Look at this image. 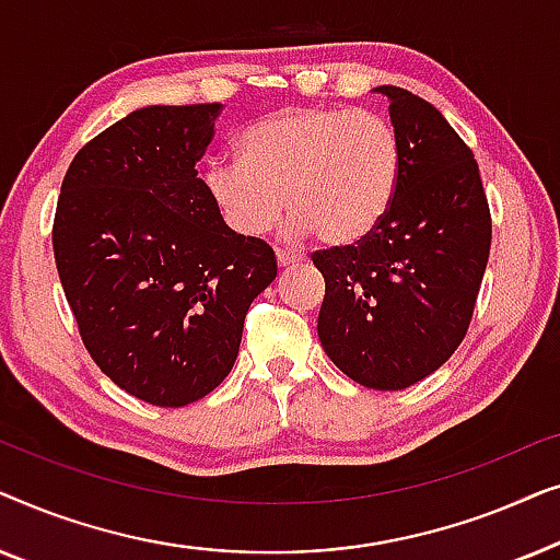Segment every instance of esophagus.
Here are the masks:
<instances>
[{
	"mask_svg": "<svg viewBox=\"0 0 560 560\" xmlns=\"http://www.w3.org/2000/svg\"><path fill=\"white\" fill-rule=\"evenodd\" d=\"M295 262H301V257L293 255V252H282V249H278V265H280V267H290V265H295Z\"/></svg>",
	"mask_w": 560,
	"mask_h": 560,
	"instance_id": "esophagus-1",
	"label": "esophagus"
}]
</instances>
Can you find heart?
<instances>
[{"instance_id": "heart-1", "label": "heart", "mask_w": 560, "mask_h": 560, "mask_svg": "<svg viewBox=\"0 0 560 560\" xmlns=\"http://www.w3.org/2000/svg\"><path fill=\"white\" fill-rule=\"evenodd\" d=\"M236 150L240 160L209 165L206 188L242 236L265 234L288 209V236L347 247L387 217L402 175L400 137L370 112L288 106L252 121Z\"/></svg>"}]
</instances>
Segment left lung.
I'll return each instance as SVG.
<instances>
[{
	"mask_svg": "<svg viewBox=\"0 0 560 560\" xmlns=\"http://www.w3.org/2000/svg\"><path fill=\"white\" fill-rule=\"evenodd\" d=\"M402 144V175L387 217L347 247L313 252L326 280L318 339L359 385L405 389L464 341L492 217L474 152L443 114L400 86H377Z\"/></svg>",
	"mask_w": 560,
	"mask_h": 560,
	"instance_id": "obj_1",
	"label": "left lung"
}]
</instances>
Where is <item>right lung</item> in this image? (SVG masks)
<instances>
[{
	"label": "right lung",
	"instance_id": "right-lung-1",
	"mask_svg": "<svg viewBox=\"0 0 560 560\" xmlns=\"http://www.w3.org/2000/svg\"><path fill=\"white\" fill-rule=\"evenodd\" d=\"M221 104L144 106L68 167L52 252L89 354L160 408L217 389L244 316L278 275L267 242L226 226L198 178Z\"/></svg>",
	"mask_w": 560,
	"mask_h": 560
}]
</instances>
